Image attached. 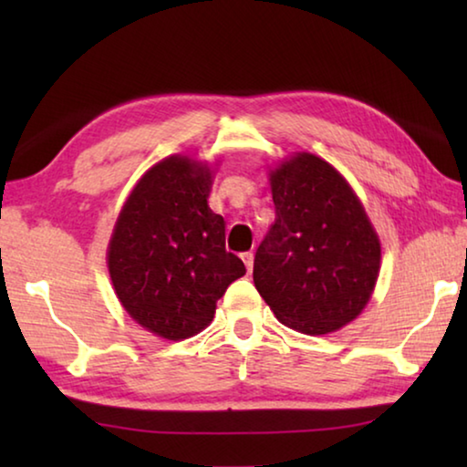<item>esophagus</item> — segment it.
Wrapping results in <instances>:
<instances>
[{
	"label": "esophagus",
	"mask_w": 467,
	"mask_h": 467,
	"mask_svg": "<svg viewBox=\"0 0 467 467\" xmlns=\"http://www.w3.org/2000/svg\"><path fill=\"white\" fill-rule=\"evenodd\" d=\"M241 259H243L244 267H247V272H251L253 270V253L251 251H244L243 255H241Z\"/></svg>",
	"instance_id": "1"
}]
</instances>
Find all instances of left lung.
Instances as JSON below:
<instances>
[{"label":"left lung","instance_id":"left-lung-1","mask_svg":"<svg viewBox=\"0 0 467 467\" xmlns=\"http://www.w3.org/2000/svg\"><path fill=\"white\" fill-rule=\"evenodd\" d=\"M270 181L275 223L257 247L253 282L288 327L329 334L365 309L381 244L352 187L321 158H290Z\"/></svg>","mask_w":467,"mask_h":467}]
</instances>
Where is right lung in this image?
Returning a JSON list of instances; mask_svg holds the SVG:
<instances>
[{
	"mask_svg": "<svg viewBox=\"0 0 467 467\" xmlns=\"http://www.w3.org/2000/svg\"><path fill=\"white\" fill-rule=\"evenodd\" d=\"M212 175L187 156L150 169L125 202L109 244L121 305L156 336L185 339L214 317L216 300L244 274L224 247V218L208 205Z\"/></svg>",
	"mask_w": 467,
	"mask_h": 467,
	"instance_id": "obj_1",
	"label": "right lung"
}]
</instances>
